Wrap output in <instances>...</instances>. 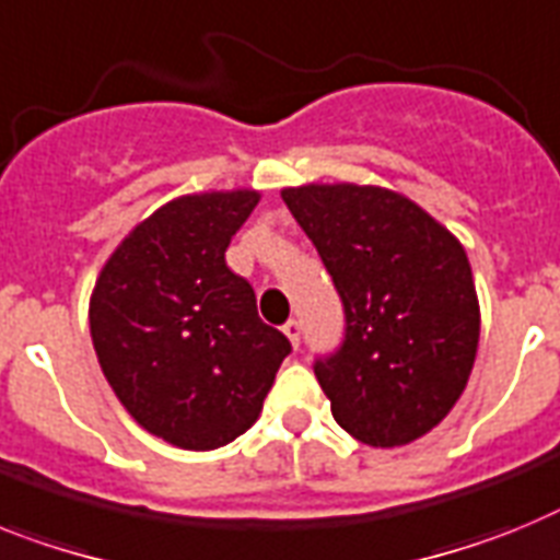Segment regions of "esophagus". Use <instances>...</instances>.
Wrapping results in <instances>:
<instances>
[{
    "instance_id": "34e87169",
    "label": "esophagus",
    "mask_w": 560,
    "mask_h": 560,
    "mask_svg": "<svg viewBox=\"0 0 560 560\" xmlns=\"http://www.w3.org/2000/svg\"><path fill=\"white\" fill-rule=\"evenodd\" d=\"M281 329H284V335H287V338H290V343H293V347L299 349V343H301V324H299V320L290 318Z\"/></svg>"
}]
</instances>
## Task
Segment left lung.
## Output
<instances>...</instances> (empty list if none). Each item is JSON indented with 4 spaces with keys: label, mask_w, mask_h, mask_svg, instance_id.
Instances as JSON below:
<instances>
[{
    "label": "left lung",
    "mask_w": 560,
    "mask_h": 560,
    "mask_svg": "<svg viewBox=\"0 0 560 560\" xmlns=\"http://www.w3.org/2000/svg\"><path fill=\"white\" fill-rule=\"evenodd\" d=\"M281 199L343 301L347 335L315 361L332 417L395 448L440 425L468 386L479 299L465 247L417 202L381 186L284 188Z\"/></svg>",
    "instance_id": "left-lung-1"
}]
</instances>
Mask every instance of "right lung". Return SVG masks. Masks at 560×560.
Wrapping results in <instances>:
<instances>
[{
  "label": "right lung",
  "mask_w": 560,
  "mask_h": 560,
  "mask_svg": "<svg viewBox=\"0 0 560 560\" xmlns=\"http://www.w3.org/2000/svg\"><path fill=\"white\" fill-rule=\"evenodd\" d=\"M256 202L253 188L165 202L115 247L92 290L104 377L140 428L177 448L213 451L245 434L290 354L225 265Z\"/></svg>",
  "instance_id": "add662e5"
}]
</instances>
